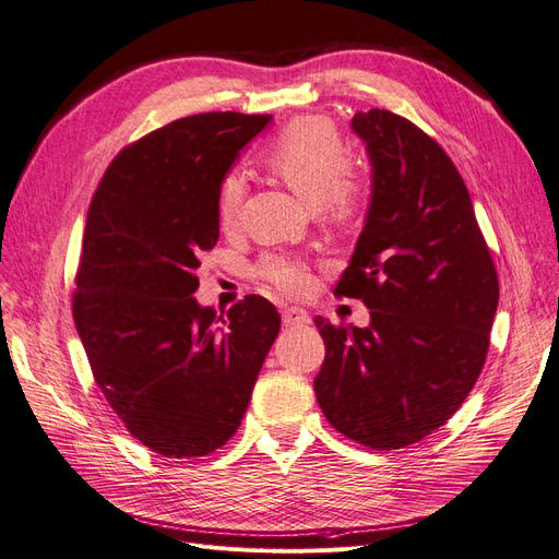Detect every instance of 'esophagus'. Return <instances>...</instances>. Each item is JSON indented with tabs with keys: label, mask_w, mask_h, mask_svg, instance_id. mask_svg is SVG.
Returning <instances> with one entry per match:
<instances>
[{
	"label": "esophagus",
	"mask_w": 559,
	"mask_h": 559,
	"mask_svg": "<svg viewBox=\"0 0 559 559\" xmlns=\"http://www.w3.org/2000/svg\"><path fill=\"white\" fill-rule=\"evenodd\" d=\"M282 321H284V326H306V324H310V314L302 308H284Z\"/></svg>",
	"instance_id": "obj_1"
}]
</instances>
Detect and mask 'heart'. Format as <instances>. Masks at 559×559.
<instances>
[{"label": "heart", "mask_w": 559, "mask_h": 559, "mask_svg": "<svg viewBox=\"0 0 559 559\" xmlns=\"http://www.w3.org/2000/svg\"><path fill=\"white\" fill-rule=\"evenodd\" d=\"M263 163L300 200L324 212L331 222L345 224L359 212L361 189L347 173L349 151L329 118L308 116L286 126L267 144ZM245 198V177L240 173L224 175L216 191V218L222 228H238ZM257 273L289 294L306 292L310 284L306 261L284 253H267L259 261Z\"/></svg>", "instance_id": "b5f03b06"}]
</instances>
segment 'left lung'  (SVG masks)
Returning <instances> with one entry per match:
<instances>
[{"instance_id":"left-lung-1","label":"left lung","mask_w":559,"mask_h":559,"mask_svg":"<svg viewBox=\"0 0 559 559\" xmlns=\"http://www.w3.org/2000/svg\"><path fill=\"white\" fill-rule=\"evenodd\" d=\"M352 130L373 165V195L335 296L361 298L370 326L317 317L326 357L314 378L335 431L399 450L443 427L476 384L499 277L462 175L408 118L359 111Z\"/></svg>"}]
</instances>
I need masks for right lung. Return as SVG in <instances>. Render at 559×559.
Here are the masks:
<instances>
[{
    "mask_svg": "<svg viewBox=\"0 0 559 559\" xmlns=\"http://www.w3.org/2000/svg\"><path fill=\"white\" fill-rule=\"evenodd\" d=\"M270 118H177L126 146L91 200L74 324L111 411L167 460L226 445L280 333L263 296L226 317L193 298L202 251L218 240V183Z\"/></svg>",
    "mask_w": 559,
    "mask_h": 559,
    "instance_id": "add662e5",
    "label": "right lung"
}]
</instances>
